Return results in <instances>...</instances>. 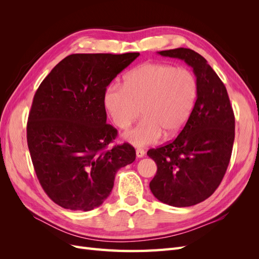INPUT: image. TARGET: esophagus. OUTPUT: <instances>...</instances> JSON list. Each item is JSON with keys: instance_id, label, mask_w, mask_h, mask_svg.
Returning a JSON list of instances; mask_svg holds the SVG:
<instances>
[{"instance_id": "obj_1", "label": "esophagus", "mask_w": 259, "mask_h": 259, "mask_svg": "<svg viewBox=\"0 0 259 259\" xmlns=\"http://www.w3.org/2000/svg\"><path fill=\"white\" fill-rule=\"evenodd\" d=\"M145 150L144 149H137L136 150V155H137V158H144V155H145Z\"/></svg>"}]
</instances>
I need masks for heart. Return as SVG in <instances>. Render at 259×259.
Masks as SVG:
<instances>
[{
  "label": "heart",
  "instance_id": "heart-1",
  "mask_svg": "<svg viewBox=\"0 0 259 259\" xmlns=\"http://www.w3.org/2000/svg\"><path fill=\"white\" fill-rule=\"evenodd\" d=\"M198 96L194 74L186 68L150 62L124 76L123 85L108 86L104 106L116 127L126 130L140 114L144 119L124 133L123 138L135 147L171 137L184 128Z\"/></svg>",
  "mask_w": 259,
  "mask_h": 259
}]
</instances>
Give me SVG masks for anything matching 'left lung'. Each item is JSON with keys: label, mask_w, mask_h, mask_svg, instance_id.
<instances>
[{"label": "left lung", "mask_w": 259, "mask_h": 259, "mask_svg": "<svg viewBox=\"0 0 259 259\" xmlns=\"http://www.w3.org/2000/svg\"><path fill=\"white\" fill-rule=\"evenodd\" d=\"M158 53L193 69L198 96L179 135L147 152L158 166L149 186L165 204L191 206L210 197L222 183L234 142V114L226 86L204 57L184 48Z\"/></svg>", "instance_id": "obj_1"}]
</instances>
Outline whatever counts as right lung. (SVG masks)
Instances as JSON below:
<instances>
[{"instance_id": "obj_1", "label": "right lung", "mask_w": 259, "mask_h": 259, "mask_svg": "<svg viewBox=\"0 0 259 259\" xmlns=\"http://www.w3.org/2000/svg\"><path fill=\"white\" fill-rule=\"evenodd\" d=\"M139 53L72 54L45 77L33 97L27 142L45 193L59 206L88 211L110 194L116 171L136 159L124 143L107 150L117 131L107 124V86Z\"/></svg>"}]
</instances>
